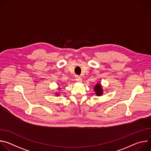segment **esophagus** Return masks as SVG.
Listing matches in <instances>:
<instances>
[{
    "mask_svg": "<svg viewBox=\"0 0 151 151\" xmlns=\"http://www.w3.org/2000/svg\"><path fill=\"white\" fill-rule=\"evenodd\" d=\"M76 81L77 82H82V79H81V78L80 76H76Z\"/></svg>",
    "mask_w": 151,
    "mask_h": 151,
    "instance_id": "obj_1",
    "label": "esophagus"
}]
</instances>
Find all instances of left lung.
Returning <instances> with one entry per match:
<instances>
[{
  "instance_id": "obj_1",
  "label": "left lung",
  "mask_w": 151,
  "mask_h": 151,
  "mask_svg": "<svg viewBox=\"0 0 151 151\" xmlns=\"http://www.w3.org/2000/svg\"><path fill=\"white\" fill-rule=\"evenodd\" d=\"M94 90L95 92L96 93V94H97V96H101V95L102 94V93H103L102 89H101V87L100 84L97 83V84L95 86V87H94Z\"/></svg>"
}]
</instances>
